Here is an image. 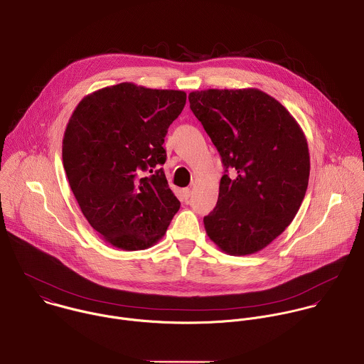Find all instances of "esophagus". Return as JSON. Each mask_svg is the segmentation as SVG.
Segmentation results:
<instances>
[{
    "label": "esophagus",
    "instance_id": "esophagus-1",
    "mask_svg": "<svg viewBox=\"0 0 364 364\" xmlns=\"http://www.w3.org/2000/svg\"><path fill=\"white\" fill-rule=\"evenodd\" d=\"M191 193H192V192H191L189 188H183V189L181 191V199L186 202V200L191 198Z\"/></svg>",
    "mask_w": 364,
    "mask_h": 364
}]
</instances>
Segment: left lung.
<instances>
[{"instance_id":"obj_1","label":"left lung","mask_w":364,"mask_h":364,"mask_svg":"<svg viewBox=\"0 0 364 364\" xmlns=\"http://www.w3.org/2000/svg\"><path fill=\"white\" fill-rule=\"evenodd\" d=\"M189 103L226 168L218 205L203 219L206 235L226 254H254L301 208L311 169L306 136L278 100L254 87L196 90Z\"/></svg>"}]
</instances>
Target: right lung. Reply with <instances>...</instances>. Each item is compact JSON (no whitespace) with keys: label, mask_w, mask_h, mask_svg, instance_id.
Instances as JSON below:
<instances>
[{"label":"right lung","mask_w":364,"mask_h":364,"mask_svg":"<svg viewBox=\"0 0 364 364\" xmlns=\"http://www.w3.org/2000/svg\"><path fill=\"white\" fill-rule=\"evenodd\" d=\"M185 103L182 90L124 82L85 96L72 113L62 142L66 176L86 220L113 247H152L179 210L155 168L165 164L162 144Z\"/></svg>","instance_id":"obj_1"}]
</instances>
